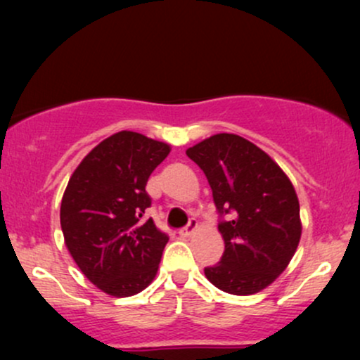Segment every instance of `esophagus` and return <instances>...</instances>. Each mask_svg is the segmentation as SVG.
I'll return each instance as SVG.
<instances>
[{
	"label": "esophagus",
	"instance_id": "1",
	"mask_svg": "<svg viewBox=\"0 0 360 360\" xmlns=\"http://www.w3.org/2000/svg\"><path fill=\"white\" fill-rule=\"evenodd\" d=\"M196 229H198L196 220H191V221H189V225L186 226V229L179 230V237L181 238H189L194 232H196Z\"/></svg>",
	"mask_w": 360,
	"mask_h": 360
}]
</instances>
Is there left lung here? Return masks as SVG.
Returning <instances> with one entry per match:
<instances>
[{"instance_id":"obj_1","label":"left lung","mask_w":360,"mask_h":360,"mask_svg":"<svg viewBox=\"0 0 360 360\" xmlns=\"http://www.w3.org/2000/svg\"><path fill=\"white\" fill-rule=\"evenodd\" d=\"M186 155L203 169L218 212L233 214L218 225L225 252L206 267V279L237 296L271 286L291 262L303 230L298 194L286 172L235 134L212 135Z\"/></svg>"}]
</instances>
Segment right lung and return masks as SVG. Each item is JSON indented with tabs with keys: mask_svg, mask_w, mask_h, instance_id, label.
<instances>
[{
	"mask_svg": "<svg viewBox=\"0 0 360 360\" xmlns=\"http://www.w3.org/2000/svg\"><path fill=\"white\" fill-rule=\"evenodd\" d=\"M171 152L166 142L122 130L105 139L72 172L60 226L82 274L115 298L143 291L159 269L169 237L148 218V176Z\"/></svg>",
	"mask_w": 360,
	"mask_h": 360,
	"instance_id": "1",
	"label": "right lung"
}]
</instances>
